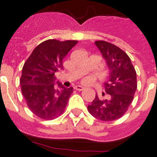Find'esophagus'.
Returning a JSON list of instances; mask_svg holds the SVG:
<instances>
[{"label": "esophagus", "instance_id": "esophagus-1", "mask_svg": "<svg viewBox=\"0 0 157 157\" xmlns=\"http://www.w3.org/2000/svg\"><path fill=\"white\" fill-rule=\"evenodd\" d=\"M74 89H75V90H76L81 91V90H83L85 88H84L83 86H76L75 87H74Z\"/></svg>", "mask_w": 157, "mask_h": 157}]
</instances>
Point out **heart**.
<instances>
[{
  "mask_svg": "<svg viewBox=\"0 0 157 157\" xmlns=\"http://www.w3.org/2000/svg\"><path fill=\"white\" fill-rule=\"evenodd\" d=\"M87 81H88V80H87Z\"/></svg>",
  "mask_w": 157,
  "mask_h": 157,
  "instance_id": "1",
  "label": "heart"
}]
</instances>
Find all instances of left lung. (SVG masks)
I'll return each instance as SVG.
<instances>
[{"instance_id":"1","label":"left lung","mask_w":157,"mask_h":157,"mask_svg":"<svg viewBox=\"0 0 157 157\" xmlns=\"http://www.w3.org/2000/svg\"><path fill=\"white\" fill-rule=\"evenodd\" d=\"M94 43L109 68L105 91L110 97L102 100L96 94L88 111L96 119L112 121L121 118L131 104L137 90L136 71L129 57L117 45L104 40Z\"/></svg>"}]
</instances>
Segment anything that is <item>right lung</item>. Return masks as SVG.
<instances>
[{
	"label": "right lung",
	"mask_w": 157,
	"mask_h": 157,
	"mask_svg": "<svg viewBox=\"0 0 157 157\" xmlns=\"http://www.w3.org/2000/svg\"><path fill=\"white\" fill-rule=\"evenodd\" d=\"M77 40H47L34 49L22 70L21 90L28 107L40 118L52 120L63 112L73 88L55 86V73L63 69V59Z\"/></svg>",
	"instance_id": "right-lung-1"
}]
</instances>
